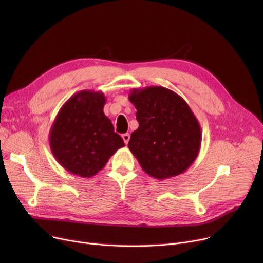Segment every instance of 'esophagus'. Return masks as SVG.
<instances>
[{"instance_id": "1", "label": "esophagus", "mask_w": 263, "mask_h": 263, "mask_svg": "<svg viewBox=\"0 0 263 263\" xmlns=\"http://www.w3.org/2000/svg\"><path fill=\"white\" fill-rule=\"evenodd\" d=\"M122 139H123V142H124V143L128 144V143H129V141H130V134H129V133H124V134H122Z\"/></svg>"}]
</instances>
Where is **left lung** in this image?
I'll use <instances>...</instances> for the list:
<instances>
[{"label": "left lung", "instance_id": "left-lung-1", "mask_svg": "<svg viewBox=\"0 0 263 263\" xmlns=\"http://www.w3.org/2000/svg\"><path fill=\"white\" fill-rule=\"evenodd\" d=\"M139 128L128 147L149 176L159 180L184 173L196 160L201 129L189 104L162 86L134 88L129 93Z\"/></svg>", "mask_w": 263, "mask_h": 263}]
</instances>
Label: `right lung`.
<instances>
[{
  "mask_svg": "<svg viewBox=\"0 0 263 263\" xmlns=\"http://www.w3.org/2000/svg\"><path fill=\"white\" fill-rule=\"evenodd\" d=\"M102 91L82 90L61 107L51 127L49 141L54 158L73 175L89 178L124 146L104 114Z\"/></svg>",
  "mask_w": 263,
  "mask_h": 263,
  "instance_id": "right-lung-1",
  "label": "right lung"
}]
</instances>
